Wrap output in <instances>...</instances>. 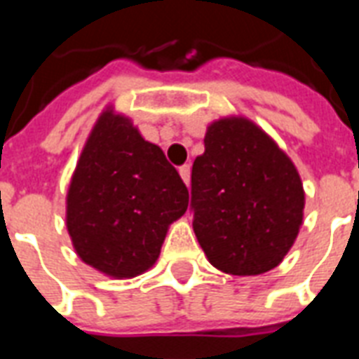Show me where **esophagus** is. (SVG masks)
I'll use <instances>...</instances> for the list:
<instances>
[{
	"instance_id": "obj_1",
	"label": "esophagus",
	"mask_w": 359,
	"mask_h": 359,
	"mask_svg": "<svg viewBox=\"0 0 359 359\" xmlns=\"http://www.w3.org/2000/svg\"><path fill=\"white\" fill-rule=\"evenodd\" d=\"M190 171H191L190 163H184V165H180L179 168L180 177H182V180H184L186 184H190Z\"/></svg>"
}]
</instances>
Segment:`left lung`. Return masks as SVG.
Returning <instances> with one entry per match:
<instances>
[{"label": "left lung", "instance_id": "1", "mask_svg": "<svg viewBox=\"0 0 359 359\" xmlns=\"http://www.w3.org/2000/svg\"><path fill=\"white\" fill-rule=\"evenodd\" d=\"M194 231L214 266L257 276L278 266L304 218V188L289 156L245 119L208 126L191 168Z\"/></svg>", "mask_w": 359, "mask_h": 359}]
</instances>
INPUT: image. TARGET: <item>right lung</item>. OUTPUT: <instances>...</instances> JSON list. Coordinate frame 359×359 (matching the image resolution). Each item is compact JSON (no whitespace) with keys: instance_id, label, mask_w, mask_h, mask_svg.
<instances>
[{"instance_id":"add662e5","label":"right lung","mask_w":359,"mask_h":359,"mask_svg":"<svg viewBox=\"0 0 359 359\" xmlns=\"http://www.w3.org/2000/svg\"><path fill=\"white\" fill-rule=\"evenodd\" d=\"M186 208L188 188L162 149L126 117L100 115L67 197V227L81 261L114 278L145 272Z\"/></svg>"}]
</instances>
